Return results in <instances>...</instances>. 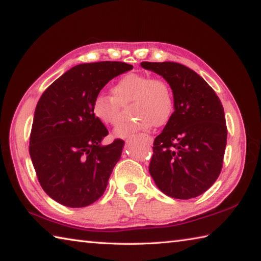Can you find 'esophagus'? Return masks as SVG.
Here are the masks:
<instances>
[{
    "label": "esophagus",
    "mask_w": 261,
    "mask_h": 261,
    "mask_svg": "<svg viewBox=\"0 0 261 261\" xmlns=\"http://www.w3.org/2000/svg\"><path fill=\"white\" fill-rule=\"evenodd\" d=\"M141 136H143V137H145V138H146V140H147V143H148L149 145H151V144H153V137H151V136H149V135H146V134H144V135H141Z\"/></svg>",
    "instance_id": "1"
}]
</instances>
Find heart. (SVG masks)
<instances>
[{"instance_id":"1","label":"heart","mask_w":261,"mask_h":261,"mask_svg":"<svg viewBox=\"0 0 261 261\" xmlns=\"http://www.w3.org/2000/svg\"><path fill=\"white\" fill-rule=\"evenodd\" d=\"M135 116L115 130L118 137H126L151 125L167 124L174 110L172 89L162 79L131 73L113 85L112 96L99 93L92 101V114L105 125L115 126L122 120V107L129 106Z\"/></svg>"}]
</instances>
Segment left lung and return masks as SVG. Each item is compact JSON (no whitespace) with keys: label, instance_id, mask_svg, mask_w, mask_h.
<instances>
[{"label":"left lung","instance_id":"8db88e82","mask_svg":"<svg viewBox=\"0 0 261 261\" xmlns=\"http://www.w3.org/2000/svg\"><path fill=\"white\" fill-rule=\"evenodd\" d=\"M141 67L165 79L174 112L156 137L149 173L165 195L178 200L201 195L219 177L227 144L224 107L209 84L181 64L143 61Z\"/></svg>","mask_w":261,"mask_h":261}]
</instances>
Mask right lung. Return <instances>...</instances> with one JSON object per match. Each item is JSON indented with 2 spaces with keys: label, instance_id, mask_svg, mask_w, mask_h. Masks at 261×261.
Returning <instances> with one entry per match:
<instances>
[{
  "label": "right lung",
  "instance_id": "add662e5",
  "mask_svg": "<svg viewBox=\"0 0 261 261\" xmlns=\"http://www.w3.org/2000/svg\"><path fill=\"white\" fill-rule=\"evenodd\" d=\"M134 68L122 61L81 64L42 94L35 108L30 155L43 191L68 207H84L106 191L124 141L102 146L107 127L92 114V101L117 75Z\"/></svg>",
  "mask_w": 261,
  "mask_h": 261
}]
</instances>
